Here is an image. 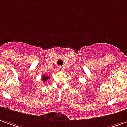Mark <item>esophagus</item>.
<instances>
[{
    "mask_svg": "<svg viewBox=\"0 0 127 127\" xmlns=\"http://www.w3.org/2000/svg\"><path fill=\"white\" fill-rule=\"evenodd\" d=\"M57 69H58L59 71H61V72H62V71L64 70V67H62V66H58V67H57Z\"/></svg>",
    "mask_w": 127,
    "mask_h": 127,
    "instance_id": "1",
    "label": "esophagus"
}]
</instances>
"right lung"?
I'll return each instance as SVG.
<instances>
[{
	"instance_id": "1",
	"label": "right lung",
	"mask_w": 127,
	"mask_h": 127,
	"mask_svg": "<svg viewBox=\"0 0 127 127\" xmlns=\"http://www.w3.org/2000/svg\"><path fill=\"white\" fill-rule=\"evenodd\" d=\"M48 79H49V76H47V75L43 74V76H42V80L43 82H45V81H47Z\"/></svg>"
}]
</instances>
